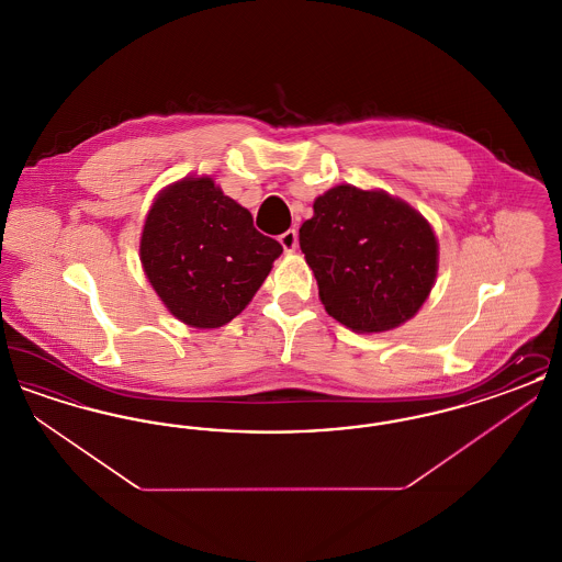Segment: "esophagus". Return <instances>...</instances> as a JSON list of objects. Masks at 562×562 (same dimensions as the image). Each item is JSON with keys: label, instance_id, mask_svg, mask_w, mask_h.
<instances>
[{"label": "esophagus", "instance_id": "esophagus-1", "mask_svg": "<svg viewBox=\"0 0 562 562\" xmlns=\"http://www.w3.org/2000/svg\"><path fill=\"white\" fill-rule=\"evenodd\" d=\"M280 244H282V248H284L286 252H293L294 248H296V244H299V234H296V229H289V232H284V234L280 236Z\"/></svg>", "mask_w": 562, "mask_h": 562}]
</instances>
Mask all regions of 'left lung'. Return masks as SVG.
<instances>
[{
  "mask_svg": "<svg viewBox=\"0 0 562 562\" xmlns=\"http://www.w3.org/2000/svg\"><path fill=\"white\" fill-rule=\"evenodd\" d=\"M299 244L326 312L356 333H381L413 318L438 269L428 221L383 191H326L301 225Z\"/></svg>",
  "mask_w": 562,
  "mask_h": 562,
  "instance_id": "1",
  "label": "left lung"
}]
</instances>
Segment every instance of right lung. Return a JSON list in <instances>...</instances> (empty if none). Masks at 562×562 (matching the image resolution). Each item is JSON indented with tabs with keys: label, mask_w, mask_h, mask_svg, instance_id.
I'll list each match as a JSON object with an SVG mask.
<instances>
[{
	"label": "right lung",
	"mask_w": 562,
	"mask_h": 562,
	"mask_svg": "<svg viewBox=\"0 0 562 562\" xmlns=\"http://www.w3.org/2000/svg\"><path fill=\"white\" fill-rule=\"evenodd\" d=\"M282 246L213 179H183L147 214L140 261L172 316L195 328L234 321L261 289Z\"/></svg>",
	"instance_id": "add662e5"
}]
</instances>
